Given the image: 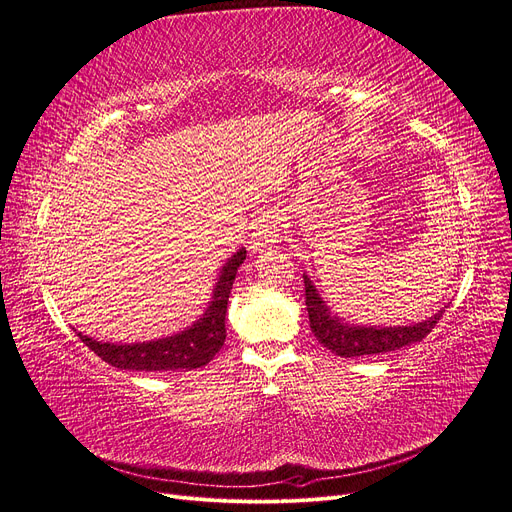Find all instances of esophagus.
<instances>
[{"label":"esophagus","instance_id":"obj_1","mask_svg":"<svg viewBox=\"0 0 512 512\" xmlns=\"http://www.w3.org/2000/svg\"><path fill=\"white\" fill-rule=\"evenodd\" d=\"M280 227H282V217L278 211H266L261 213L255 221L253 234H251V249L253 251H266L270 246H274L280 238Z\"/></svg>","mask_w":512,"mask_h":512}]
</instances>
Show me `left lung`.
I'll return each instance as SVG.
<instances>
[{
    "label": "left lung",
    "instance_id": "1",
    "mask_svg": "<svg viewBox=\"0 0 512 512\" xmlns=\"http://www.w3.org/2000/svg\"><path fill=\"white\" fill-rule=\"evenodd\" d=\"M304 282H306V306L310 316V329L320 344L342 358L384 354L415 342H422V339L434 329V325L439 323L445 312V310H439L437 314L424 320V323L409 325V327H380V329L354 327V325L342 323V318H337L329 312L323 297L318 295L316 287L312 285V280L308 276H304Z\"/></svg>",
    "mask_w": 512,
    "mask_h": 512
}]
</instances>
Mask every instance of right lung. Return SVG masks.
Instances as JSON below:
<instances>
[{
	"label": "right lung",
	"mask_w": 512,
	"mask_h": 512,
	"mask_svg": "<svg viewBox=\"0 0 512 512\" xmlns=\"http://www.w3.org/2000/svg\"><path fill=\"white\" fill-rule=\"evenodd\" d=\"M246 259V251H236L225 263L213 291L211 306L206 308L200 320L185 331L156 339V342L143 344H107L97 342L88 335L78 333L82 342L103 358L105 363L118 369L130 371H179L198 369L213 361V356L221 350L225 342V312L227 299L234 285L240 263Z\"/></svg>",
	"instance_id": "add662e5"
}]
</instances>
